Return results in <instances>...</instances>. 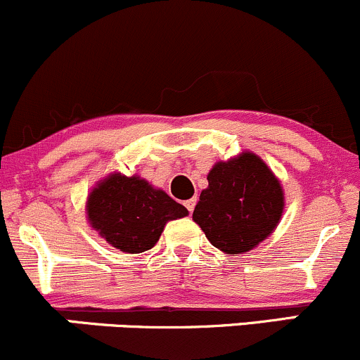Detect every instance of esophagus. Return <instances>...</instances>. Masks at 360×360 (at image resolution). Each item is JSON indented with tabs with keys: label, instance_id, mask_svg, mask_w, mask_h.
Listing matches in <instances>:
<instances>
[{
	"label": "esophagus",
	"instance_id": "esophagus-1",
	"mask_svg": "<svg viewBox=\"0 0 360 360\" xmlns=\"http://www.w3.org/2000/svg\"><path fill=\"white\" fill-rule=\"evenodd\" d=\"M195 205H196V198H190V200H186V202H184V207H186V209L190 212H193Z\"/></svg>",
	"mask_w": 360,
	"mask_h": 360
}]
</instances>
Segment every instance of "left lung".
<instances>
[{
  "mask_svg": "<svg viewBox=\"0 0 360 360\" xmlns=\"http://www.w3.org/2000/svg\"><path fill=\"white\" fill-rule=\"evenodd\" d=\"M209 188L200 195L193 221L207 240L226 253L252 250L278 226L283 190L271 169L257 155L219 162L210 170Z\"/></svg>",
  "mask_w": 360,
  "mask_h": 360,
  "instance_id": "left-lung-1",
  "label": "left lung"
}]
</instances>
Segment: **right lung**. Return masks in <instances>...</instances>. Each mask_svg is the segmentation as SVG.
Segmentation results:
<instances>
[{
	"label": "right lung",
	"instance_id": "add662e5",
	"mask_svg": "<svg viewBox=\"0 0 360 360\" xmlns=\"http://www.w3.org/2000/svg\"><path fill=\"white\" fill-rule=\"evenodd\" d=\"M184 215L188 210L181 203L136 176L113 174L91 191L88 200L91 226L112 247L129 253L153 248L167 221Z\"/></svg>",
	"mask_w": 360,
	"mask_h": 360
}]
</instances>
